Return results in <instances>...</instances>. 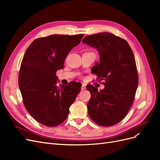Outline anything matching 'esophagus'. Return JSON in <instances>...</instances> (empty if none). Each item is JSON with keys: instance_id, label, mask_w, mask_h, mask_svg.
I'll list each match as a JSON object with an SVG mask.
<instances>
[{"instance_id": "esophagus-1", "label": "esophagus", "mask_w": 160, "mask_h": 160, "mask_svg": "<svg viewBox=\"0 0 160 160\" xmlns=\"http://www.w3.org/2000/svg\"><path fill=\"white\" fill-rule=\"evenodd\" d=\"M86 88V85L85 83H83L82 84V86H81V90H84Z\"/></svg>"}]
</instances>
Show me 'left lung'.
Here are the masks:
<instances>
[{"label": "left lung", "instance_id": "1", "mask_svg": "<svg viewBox=\"0 0 160 160\" xmlns=\"http://www.w3.org/2000/svg\"><path fill=\"white\" fill-rule=\"evenodd\" d=\"M82 42L98 50L99 62L91 71L105 85L100 91L87 85L91 93L89 115L97 124L111 126L125 117L136 93L138 73L133 52L126 41L110 32L86 36Z\"/></svg>", "mask_w": 160, "mask_h": 160}]
</instances>
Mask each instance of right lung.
<instances>
[{
  "mask_svg": "<svg viewBox=\"0 0 160 160\" xmlns=\"http://www.w3.org/2000/svg\"><path fill=\"white\" fill-rule=\"evenodd\" d=\"M83 36L38 38L24 55L18 75L23 103L32 117L46 126H57L64 122L81 91V83L75 81L58 86L56 72L63 68L67 55Z\"/></svg>",
  "mask_w": 160,
  "mask_h": 160,
  "instance_id": "obj_1",
  "label": "right lung"
}]
</instances>
